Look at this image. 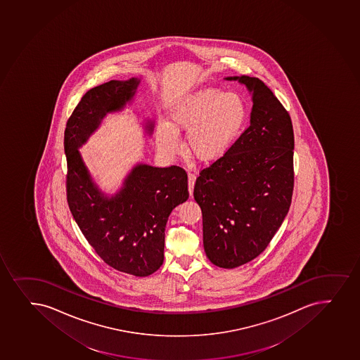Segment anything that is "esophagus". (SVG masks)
<instances>
[{"mask_svg":"<svg viewBox=\"0 0 360 360\" xmlns=\"http://www.w3.org/2000/svg\"><path fill=\"white\" fill-rule=\"evenodd\" d=\"M195 181H196V176L194 174L189 172L188 174V188H189L190 196H193V191H194Z\"/></svg>","mask_w":360,"mask_h":360,"instance_id":"obj_1","label":"esophagus"}]
</instances>
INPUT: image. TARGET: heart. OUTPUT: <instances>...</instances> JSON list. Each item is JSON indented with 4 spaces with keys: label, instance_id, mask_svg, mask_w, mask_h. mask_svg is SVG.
I'll use <instances>...</instances> for the list:
<instances>
[{
    "label": "heart",
    "instance_id": "b5f03b06",
    "mask_svg": "<svg viewBox=\"0 0 360 360\" xmlns=\"http://www.w3.org/2000/svg\"><path fill=\"white\" fill-rule=\"evenodd\" d=\"M247 118L242 96L214 87L200 89L172 108L170 124L158 123L155 142L162 153L174 155L181 147L178 133L186 131L190 154L200 162H217L240 135Z\"/></svg>",
    "mask_w": 360,
    "mask_h": 360
}]
</instances>
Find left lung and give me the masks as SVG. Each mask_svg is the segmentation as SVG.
Segmentation results:
<instances>
[{"label":"left lung","instance_id":"obj_1","mask_svg":"<svg viewBox=\"0 0 360 360\" xmlns=\"http://www.w3.org/2000/svg\"><path fill=\"white\" fill-rule=\"evenodd\" d=\"M252 94L250 125L217 162L200 172L195 201L202 210L210 262L236 268L262 252L291 206L295 135L291 117L257 77H231Z\"/></svg>","mask_w":360,"mask_h":360}]
</instances>
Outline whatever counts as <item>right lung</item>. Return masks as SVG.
I'll list each match as a JSON object with an SVG mask.
<instances>
[{"mask_svg":"<svg viewBox=\"0 0 360 360\" xmlns=\"http://www.w3.org/2000/svg\"><path fill=\"white\" fill-rule=\"evenodd\" d=\"M140 80L108 81L89 89L70 115L65 130L67 201L82 235L113 269L148 276L164 262L165 227L174 207L189 198L188 176L179 166L138 164L117 194L108 198L91 177L79 147L108 112L133 99ZM152 133L153 124H147Z\"/></svg>","mask_w":360,"mask_h":360,"instance_id":"add662e5","label":"right lung"}]
</instances>
